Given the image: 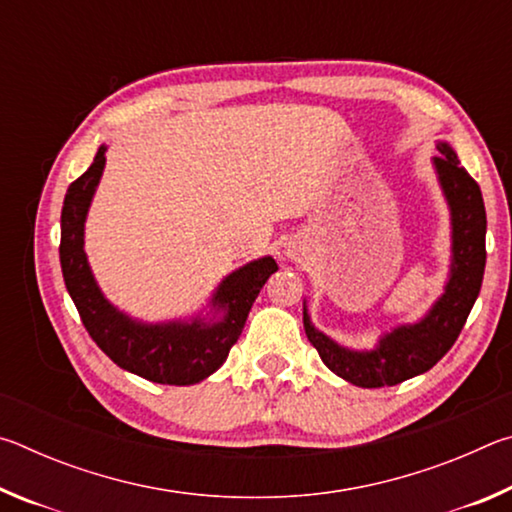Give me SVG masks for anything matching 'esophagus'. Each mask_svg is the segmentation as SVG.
<instances>
[{"instance_id": "34e87169", "label": "esophagus", "mask_w": 512, "mask_h": 512, "mask_svg": "<svg viewBox=\"0 0 512 512\" xmlns=\"http://www.w3.org/2000/svg\"><path fill=\"white\" fill-rule=\"evenodd\" d=\"M287 257H289V259H298V253H296V250H289Z\"/></svg>"}]
</instances>
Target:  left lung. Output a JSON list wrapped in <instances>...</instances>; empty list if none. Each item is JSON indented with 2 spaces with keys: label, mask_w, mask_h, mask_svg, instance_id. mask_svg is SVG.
Returning a JSON list of instances; mask_svg holds the SVG:
<instances>
[{
  "label": "left lung",
  "mask_w": 512,
  "mask_h": 512,
  "mask_svg": "<svg viewBox=\"0 0 512 512\" xmlns=\"http://www.w3.org/2000/svg\"><path fill=\"white\" fill-rule=\"evenodd\" d=\"M436 149L440 155L431 158V164L449 207L452 262L445 289L427 314L415 323L397 325L391 332H384L375 348L352 350L316 329L307 300L302 307V323L309 343L334 375L354 386H395L436 366L458 339L479 298L485 271V205L481 189L461 167L452 146L438 142Z\"/></svg>",
  "instance_id": "left-lung-1"
}]
</instances>
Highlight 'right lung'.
I'll return each mask as SVG.
<instances>
[{
    "label": "right lung",
    "instance_id": "right-lung-1",
    "mask_svg": "<svg viewBox=\"0 0 512 512\" xmlns=\"http://www.w3.org/2000/svg\"><path fill=\"white\" fill-rule=\"evenodd\" d=\"M101 144L90 169L69 185L60 214V268L65 287L94 343L117 363L155 384L192 386L223 366L241 336L248 311L277 271L271 255L253 259L225 275L205 311L189 318L146 323L128 316L103 296L85 255V219L106 169Z\"/></svg>",
    "mask_w": 512,
    "mask_h": 512
}]
</instances>
